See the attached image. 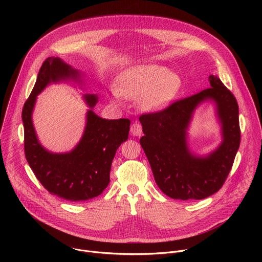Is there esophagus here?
I'll use <instances>...</instances> for the list:
<instances>
[{"instance_id": "esophagus-1", "label": "esophagus", "mask_w": 262, "mask_h": 262, "mask_svg": "<svg viewBox=\"0 0 262 262\" xmlns=\"http://www.w3.org/2000/svg\"><path fill=\"white\" fill-rule=\"evenodd\" d=\"M143 130H142V125L140 123H133L132 126H130V134L133 136H136V137H140L142 135Z\"/></svg>"}]
</instances>
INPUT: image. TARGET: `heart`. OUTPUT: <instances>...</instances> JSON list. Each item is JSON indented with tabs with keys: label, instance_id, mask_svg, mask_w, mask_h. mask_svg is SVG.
<instances>
[{
	"label": "heart",
	"instance_id": "heart-1",
	"mask_svg": "<svg viewBox=\"0 0 262 262\" xmlns=\"http://www.w3.org/2000/svg\"><path fill=\"white\" fill-rule=\"evenodd\" d=\"M181 87L178 74L157 64L132 67L119 76L118 87L113 88L114 100L119 102L123 96L139 98L140 105L147 112L164 110L176 96Z\"/></svg>",
	"mask_w": 262,
	"mask_h": 262
}]
</instances>
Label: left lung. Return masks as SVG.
<instances>
[{"instance_id": "left-lung-1", "label": "left lung", "mask_w": 262, "mask_h": 262, "mask_svg": "<svg viewBox=\"0 0 262 262\" xmlns=\"http://www.w3.org/2000/svg\"><path fill=\"white\" fill-rule=\"evenodd\" d=\"M209 88L177 100L165 110L140 116L144 136L140 144L161 191L172 199L201 200L225 182L241 143L238 104L215 76ZM206 100L216 103L223 141L206 157L189 151L187 128L195 107Z\"/></svg>"}]
</instances>
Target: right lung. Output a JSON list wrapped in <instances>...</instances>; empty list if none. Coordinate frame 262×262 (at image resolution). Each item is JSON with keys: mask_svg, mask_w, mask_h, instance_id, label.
I'll return each instance as SVG.
<instances>
[{"mask_svg": "<svg viewBox=\"0 0 262 262\" xmlns=\"http://www.w3.org/2000/svg\"><path fill=\"white\" fill-rule=\"evenodd\" d=\"M82 82L79 70L60 58H48L35 86L24 104L21 118L25 129V155L36 178L52 195L71 202L97 197L110 183V171L118 147L127 140L129 119H103L93 112L97 95L85 94L91 107L81 141L71 151L53 154L39 143L32 121L36 98L48 85L63 81Z\"/></svg>", "mask_w": 262, "mask_h": 262, "instance_id": "1", "label": "right lung"}]
</instances>
